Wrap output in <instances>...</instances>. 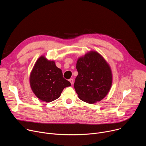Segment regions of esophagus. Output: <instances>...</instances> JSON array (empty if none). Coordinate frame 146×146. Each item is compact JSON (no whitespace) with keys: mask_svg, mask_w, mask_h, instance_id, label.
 <instances>
[{"mask_svg":"<svg viewBox=\"0 0 146 146\" xmlns=\"http://www.w3.org/2000/svg\"><path fill=\"white\" fill-rule=\"evenodd\" d=\"M69 82L71 83V84L72 85L73 84V80L72 79V78H71V79H69Z\"/></svg>","mask_w":146,"mask_h":146,"instance_id":"obj_1","label":"esophagus"}]
</instances>
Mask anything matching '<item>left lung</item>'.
<instances>
[{
	"label": "left lung",
	"mask_w": 146,
	"mask_h": 146,
	"mask_svg": "<svg viewBox=\"0 0 146 146\" xmlns=\"http://www.w3.org/2000/svg\"><path fill=\"white\" fill-rule=\"evenodd\" d=\"M76 68L78 74L74 87L79 99L89 104L103 100L112 84L111 68L104 58L90 50L78 58Z\"/></svg>",
	"instance_id": "1"
}]
</instances>
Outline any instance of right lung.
Masks as SVG:
<instances>
[{
	"label": "right lung",
	"mask_w": 146,
	"mask_h": 146,
	"mask_svg": "<svg viewBox=\"0 0 146 146\" xmlns=\"http://www.w3.org/2000/svg\"><path fill=\"white\" fill-rule=\"evenodd\" d=\"M31 89L37 98L46 103L59 98L63 89L71 86L63 77L61 69L54 61L48 60L41 56L35 62L30 74Z\"/></svg>",
	"instance_id": "add662e5"
}]
</instances>
